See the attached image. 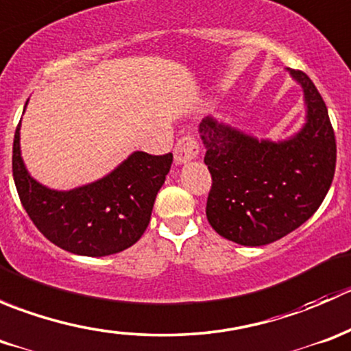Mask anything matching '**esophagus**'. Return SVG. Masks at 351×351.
<instances>
[{
  "label": "esophagus",
  "mask_w": 351,
  "mask_h": 351,
  "mask_svg": "<svg viewBox=\"0 0 351 351\" xmlns=\"http://www.w3.org/2000/svg\"><path fill=\"white\" fill-rule=\"evenodd\" d=\"M198 154H200V146H198V141L195 136L189 134V136L182 137V139L176 143L175 147V159L176 162H189L192 159H197Z\"/></svg>",
  "instance_id": "esophagus-1"
}]
</instances>
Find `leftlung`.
<instances>
[{"mask_svg": "<svg viewBox=\"0 0 351 351\" xmlns=\"http://www.w3.org/2000/svg\"><path fill=\"white\" fill-rule=\"evenodd\" d=\"M289 73L302 86L307 107L306 123L290 139L258 141L214 117L198 125L212 175L207 221L243 246L270 244L302 226L335 176L336 139L326 104L306 73Z\"/></svg>", "mask_w": 351, "mask_h": 351, "instance_id": "left-lung-1", "label": "left lung"}]
</instances>
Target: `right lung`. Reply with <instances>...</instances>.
Instances as JSON below:
<instances>
[{
	"instance_id": "obj_1",
	"label": "right lung",
	"mask_w": 351,
	"mask_h": 351,
	"mask_svg": "<svg viewBox=\"0 0 351 351\" xmlns=\"http://www.w3.org/2000/svg\"><path fill=\"white\" fill-rule=\"evenodd\" d=\"M171 162V153L136 151L101 180L59 192L28 175L20 153V123L13 139V180L28 217L49 241L83 256L120 253L139 241Z\"/></svg>"
}]
</instances>
